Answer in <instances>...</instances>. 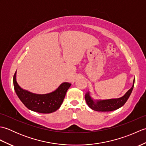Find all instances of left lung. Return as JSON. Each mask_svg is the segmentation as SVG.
<instances>
[{
	"mask_svg": "<svg viewBox=\"0 0 146 146\" xmlns=\"http://www.w3.org/2000/svg\"><path fill=\"white\" fill-rule=\"evenodd\" d=\"M135 78L133 81V85L131 88L126 92V94L119 98L108 99V100H94L88 92L85 95V98L88 107L92 110L97 111H110L115 110L122 107L128 100L132 92L134 86Z\"/></svg>",
	"mask_w": 146,
	"mask_h": 146,
	"instance_id": "obj_1",
	"label": "left lung"
}]
</instances>
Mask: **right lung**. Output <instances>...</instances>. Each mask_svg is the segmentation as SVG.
Masks as SVG:
<instances>
[{"label": "right lung", "mask_w": 146, "mask_h": 146, "mask_svg": "<svg viewBox=\"0 0 146 146\" xmlns=\"http://www.w3.org/2000/svg\"><path fill=\"white\" fill-rule=\"evenodd\" d=\"M14 90L17 97L28 109L42 113H49L60 108L70 87L71 83H61L55 91L47 94H36L24 90L18 85L16 80V71L13 77Z\"/></svg>", "instance_id": "obj_1"}]
</instances>
